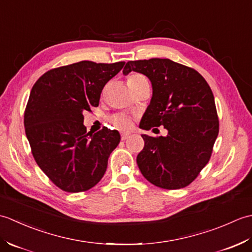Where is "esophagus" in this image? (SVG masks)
Masks as SVG:
<instances>
[{"label":"esophagus","instance_id":"1","mask_svg":"<svg viewBox=\"0 0 252 252\" xmlns=\"http://www.w3.org/2000/svg\"><path fill=\"white\" fill-rule=\"evenodd\" d=\"M130 136V133L129 132H122L121 133V140L122 141H125V140H126L127 137Z\"/></svg>","mask_w":252,"mask_h":252}]
</instances>
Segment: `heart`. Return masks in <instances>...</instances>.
Returning a JSON list of instances; mask_svg holds the SVG:
<instances>
[{"mask_svg": "<svg viewBox=\"0 0 252 252\" xmlns=\"http://www.w3.org/2000/svg\"><path fill=\"white\" fill-rule=\"evenodd\" d=\"M142 79H144L142 74H136V73L131 74V76L126 80L127 87H130V85L136 83L137 81H140V80H142ZM110 122L112 126L117 127V129L129 130V129H131L133 120L130 116H127L126 114H116L110 118Z\"/></svg>", "mask_w": 252, "mask_h": 252, "instance_id": "1", "label": "heart"}]
</instances>
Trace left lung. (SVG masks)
Masks as SVG:
<instances>
[{"mask_svg": "<svg viewBox=\"0 0 252 252\" xmlns=\"http://www.w3.org/2000/svg\"><path fill=\"white\" fill-rule=\"evenodd\" d=\"M131 71L145 74L153 85V97L140 127L162 126L168 130L167 136L142 135L145 145L136 157L138 168L155 186L183 189L210 160L219 134L212 91L195 69L168 58L130 61L123 73Z\"/></svg>", "mask_w": 252, "mask_h": 252, "instance_id": "obj_1", "label": "left lung"}]
</instances>
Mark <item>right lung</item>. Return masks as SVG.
Returning <instances> with one entry per match:
<instances>
[{"instance_id":"1","label":"right lung","mask_w":252,"mask_h":252,"mask_svg":"<svg viewBox=\"0 0 252 252\" xmlns=\"http://www.w3.org/2000/svg\"><path fill=\"white\" fill-rule=\"evenodd\" d=\"M123 66L82 61L51 69L32 87L26 135L37 165L63 191L81 192L97 184L120 143L119 132L105 126L88 133L83 114L98 106L105 84Z\"/></svg>"}]
</instances>
